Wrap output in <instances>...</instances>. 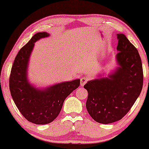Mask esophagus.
<instances>
[{
    "label": "esophagus",
    "mask_w": 149,
    "mask_h": 149,
    "mask_svg": "<svg viewBox=\"0 0 149 149\" xmlns=\"http://www.w3.org/2000/svg\"><path fill=\"white\" fill-rule=\"evenodd\" d=\"M88 78L87 77H82V78L81 79V81H80V83H81V86H83L85 83H86L87 81H88Z\"/></svg>",
    "instance_id": "34e87169"
}]
</instances>
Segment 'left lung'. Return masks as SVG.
<instances>
[{
	"instance_id": "8db88e82",
	"label": "left lung",
	"mask_w": 149,
	"mask_h": 149,
	"mask_svg": "<svg viewBox=\"0 0 149 149\" xmlns=\"http://www.w3.org/2000/svg\"><path fill=\"white\" fill-rule=\"evenodd\" d=\"M117 60L119 67L109 78L88 81L86 108L89 115L100 123L109 124L127 114L143 85L142 61L137 49L123 34H117Z\"/></svg>"
}]
</instances>
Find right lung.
Returning <instances> with one entry per match:
<instances>
[{"label":"right lung","instance_id":"obj_1","mask_svg":"<svg viewBox=\"0 0 149 149\" xmlns=\"http://www.w3.org/2000/svg\"><path fill=\"white\" fill-rule=\"evenodd\" d=\"M38 32L17 53L9 77L11 95L22 115L31 123L44 125L52 122L60 114L65 99L80 85V79L58 83L44 89L29 84L27 79L28 60L36 40L48 36Z\"/></svg>","mask_w":149,"mask_h":149}]
</instances>
